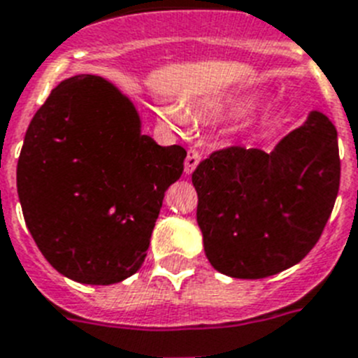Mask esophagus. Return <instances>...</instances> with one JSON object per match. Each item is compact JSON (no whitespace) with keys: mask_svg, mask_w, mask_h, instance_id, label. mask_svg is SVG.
<instances>
[{"mask_svg":"<svg viewBox=\"0 0 358 358\" xmlns=\"http://www.w3.org/2000/svg\"><path fill=\"white\" fill-rule=\"evenodd\" d=\"M200 153L196 149H189L187 158H185V175H191L192 171L196 169V166L200 164Z\"/></svg>","mask_w":358,"mask_h":358,"instance_id":"esophagus-1","label":"esophagus"}]
</instances>
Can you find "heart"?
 <instances>
[{
    "instance_id": "heart-1",
    "label": "heart",
    "mask_w": 358,
    "mask_h": 358,
    "mask_svg": "<svg viewBox=\"0 0 358 358\" xmlns=\"http://www.w3.org/2000/svg\"><path fill=\"white\" fill-rule=\"evenodd\" d=\"M254 102H256V99L254 97H241L229 102H216V104L205 106V108H201V111L207 115L241 113V111L248 110L250 106H254ZM164 115H166V119L171 120V122H175V124L185 122V113L180 110L178 106H166V108H164Z\"/></svg>"
}]
</instances>
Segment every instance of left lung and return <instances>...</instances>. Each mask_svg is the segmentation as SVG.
Listing matches in <instances>:
<instances>
[{
	"label": "left lung",
	"instance_id": "left-lung-1",
	"mask_svg": "<svg viewBox=\"0 0 358 358\" xmlns=\"http://www.w3.org/2000/svg\"><path fill=\"white\" fill-rule=\"evenodd\" d=\"M338 183L337 129L321 111L270 153L241 145L214 151L192 173L207 259L238 279L297 265L321 238Z\"/></svg>",
	"mask_w": 358,
	"mask_h": 358
}]
</instances>
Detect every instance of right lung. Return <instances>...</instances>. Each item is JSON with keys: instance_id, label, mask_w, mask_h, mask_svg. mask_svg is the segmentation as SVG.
<instances>
[{"instance_id": "obj_1", "label": "right lung", "mask_w": 358, "mask_h": 358, "mask_svg": "<svg viewBox=\"0 0 358 358\" xmlns=\"http://www.w3.org/2000/svg\"><path fill=\"white\" fill-rule=\"evenodd\" d=\"M185 157L142 135L133 102L106 79L63 80L34 115L17 160L24 222L46 261L85 285L133 275Z\"/></svg>"}]
</instances>
